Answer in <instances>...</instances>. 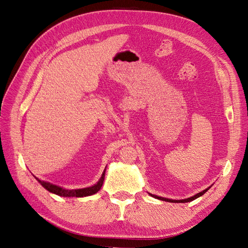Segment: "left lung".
I'll return each instance as SVG.
<instances>
[{
	"label": "left lung",
	"mask_w": 248,
	"mask_h": 248,
	"mask_svg": "<svg viewBox=\"0 0 248 248\" xmlns=\"http://www.w3.org/2000/svg\"><path fill=\"white\" fill-rule=\"evenodd\" d=\"M210 188H211V186L208 187V188H206L205 190H202V191H201V192L197 193L196 196L190 197V198H188V199H185V200H170V199H167V198H161V197L154 196V194H151V193H149V194H150V196H151V197L155 198V199H158V200H161V201H164V202H191V201H193V200H196V199H198V198L202 197V194H204L205 192H207Z\"/></svg>",
	"instance_id": "left-lung-1"
}]
</instances>
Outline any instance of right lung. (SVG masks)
I'll return each instance as SVG.
<instances>
[{
  "label": "right lung",
  "mask_w": 248,
  "mask_h": 248,
  "mask_svg": "<svg viewBox=\"0 0 248 248\" xmlns=\"http://www.w3.org/2000/svg\"><path fill=\"white\" fill-rule=\"evenodd\" d=\"M104 174H106V170L102 172L101 178L99 179V181L96 184H94L91 187H86V188H80V189H65L63 187L57 186L55 184H51L49 182H44L39 180L38 178H36L38 180V182L49 192H52L55 194H58L60 197H64V198H71V197H76V198H82V197H88V196H92V194L98 192L101 188V186L104 181Z\"/></svg>",
  "instance_id": "1"
}]
</instances>
